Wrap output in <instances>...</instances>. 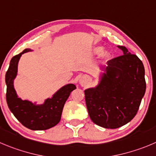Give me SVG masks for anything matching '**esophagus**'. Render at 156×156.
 <instances>
[{"mask_svg":"<svg viewBox=\"0 0 156 156\" xmlns=\"http://www.w3.org/2000/svg\"><path fill=\"white\" fill-rule=\"evenodd\" d=\"M88 78H87V77L82 76L81 78H80L79 82H80V84L82 85V86H85V85L87 84V82H88Z\"/></svg>","mask_w":156,"mask_h":156,"instance_id":"1","label":"esophagus"}]
</instances>
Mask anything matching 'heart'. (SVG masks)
Here are the masks:
<instances>
[{
	"instance_id": "b5f03b06",
	"label": "heart",
	"mask_w": 156,
	"mask_h": 156,
	"mask_svg": "<svg viewBox=\"0 0 156 156\" xmlns=\"http://www.w3.org/2000/svg\"><path fill=\"white\" fill-rule=\"evenodd\" d=\"M94 53L99 54L101 53V57L102 58H107L109 56V52L108 51H103L102 47H97L94 50Z\"/></svg>"
}]
</instances>
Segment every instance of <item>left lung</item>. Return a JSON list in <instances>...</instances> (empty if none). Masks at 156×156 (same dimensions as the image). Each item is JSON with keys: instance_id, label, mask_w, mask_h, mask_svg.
<instances>
[{"instance_id": "1", "label": "left lung", "mask_w": 156, "mask_h": 156, "mask_svg": "<svg viewBox=\"0 0 156 156\" xmlns=\"http://www.w3.org/2000/svg\"><path fill=\"white\" fill-rule=\"evenodd\" d=\"M118 48L123 55L109 60L98 85L85 90L90 119L105 129H117L130 122L146 88L142 61L124 46Z\"/></svg>"}]
</instances>
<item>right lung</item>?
<instances>
[{
  "label": "right lung",
  "mask_w": 156,
  "mask_h": 156,
  "mask_svg": "<svg viewBox=\"0 0 156 156\" xmlns=\"http://www.w3.org/2000/svg\"><path fill=\"white\" fill-rule=\"evenodd\" d=\"M31 51L29 48L24 49L21 53L11 58L5 75L6 100L11 112L23 126L31 130H46L54 127L60 122L65 101L76 86L74 84L65 85L57 91L51 98L45 100L42 105H36V103L18 98L14 88L17 65L21 55Z\"/></svg>",
  "instance_id": "add662e5"
}]
</instances>
